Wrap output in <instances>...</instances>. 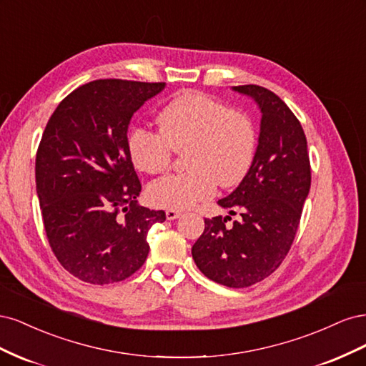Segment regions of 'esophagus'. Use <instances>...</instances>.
Instances as JSON below:
<instances>
[{
    "mask_svg": "<svg viewBox=\"0 0 366 366\" xmlns=\"http://www.w3.org/2000/svg\"><path fill=\"white\" fill-rule=\"evenodd\" d=\"M180 215H182L180 210H172V209L166 210V218H168V219H175V218H179Z\"/></svg>",
    "mask_w": 366,
    "mask_h": 366,
    "instance_id": "34e87169",
    "label": "esophagus"
}]
</instances>
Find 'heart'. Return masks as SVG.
<instances>
[{"label": "heart", "instance_id": "heart-1", "mask_svg": "<svg viewBox=\"0 0 366 366\" xmlns=\"http://www.w3.org/2000/svg\"><path fill=\"white\" fill-rule=\"evenodd\" d=\"M160 132L136 128L128 148L142 172L169 168L174 152L184 153L186 172L166 175L148 187V200L159 207L187 209L207 200L221 187L237 186L247 175L257 154L252 119L203 93L174 99L159 114Z\"/></svg>", "mask_w": 366, "mask_h": 366}]
</instances>
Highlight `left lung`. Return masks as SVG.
Segmentation results:
<instances>
[{
	"mask_svg": "<svg viewBox=\"0 0 366 366\" xmlns=\"http://www.w3.org/2000/svg\"><path fill=\"white\" fill-rule=\"evenodd\" d=\"M261 109L257 154L237 189L218 204L241 219L204 218L192 246L200 272L217 284L244 289L270 276L289 253L312 184L307 139L292 109L259 85H238Z\"/></svg>",
	"mask_w": 366,
	"mask_h": 366,
	"instance_id": "1",
	"label": "left lung"
}]
</instances>
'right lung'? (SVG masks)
I'll use <instances>...</instances> for the list:
<instances>
[{
    "label": "right lung",
    "instance_id": "1",
    "mask_svg": "<svg viewBox=\"0 0 366 366\" xmlns=\"http://www.w3.org/2000/svg\"><path fill=\"white\" fill-rule=\"evenodd\" d=\"M164 82L99 79L54 109L36 152V192L49 244L77 280H127L147 261L148 230L163 210L137 204L142 184L128 148L132 114Z\"/></svg>",
    "mask_w": 366,
    "mask_h": 366
}]
</instances>
